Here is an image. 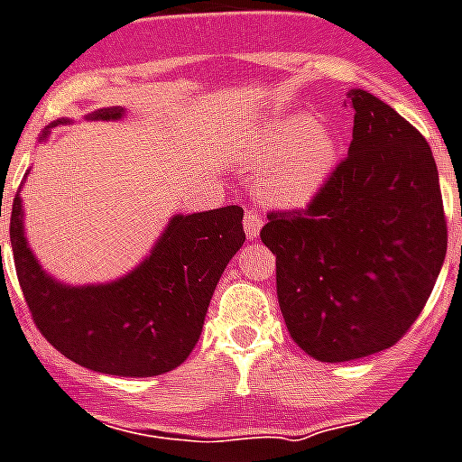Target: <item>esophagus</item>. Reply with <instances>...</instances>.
Returning <instances> with one entry per match:
<instances>
[{"instance_id":"obj_1","label":"esophagus","mask_w":462,"mask_h":462,"mask_svg":"<svg viewBox=\"0 0 462 462\" xmlns=\"http://www.w3.org/2000/svg\"><path fill=\"white\" fill-rule=\"evenodd\" d=\"M243 228H245L247 238L257 240L259 231H262V217H259L254 209H247L245 215H243Z\"/></svg>"}]
</instances>
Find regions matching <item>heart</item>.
<instances>
[{"instance_id": "heart-1", "label": "heart", "mask_w": 462, "mask_h": 462, "mask_svg": "<svg viewBox=\"0 0 462 462\" xmlns=\"http://www.w3.org/2000/svg\"><path fill=\"white\" fill-rule=\"evenodd\" d=\"M247 165L262 171L259 190L278 208H304L326 186L337 165V139L311 117L291 116L259 134Z\"/></svg>"}]
</instances>
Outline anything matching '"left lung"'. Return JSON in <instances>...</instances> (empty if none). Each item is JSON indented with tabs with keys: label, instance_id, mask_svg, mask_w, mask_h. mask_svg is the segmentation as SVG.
Returning <instances> with one entry per match:
<instances>
[{
	"label": "left lung",
	"instance_id": "1",
	"mask_svg": "<svg viewBox=\"0 0 462 462\" xmlns=\"http://www.w3.org/2000/svg\"><path fill=\"white\" fill-rule=\"evenodd\" d=\"M349 153L304 209L269 212L276 292L291 337L342 364L390 349L428 302L446 257L439 171L428 141L364 89L349 94Z\"/></svg>",
	"mask_w": 462,
	"mask_h": 462
}]
</instances>
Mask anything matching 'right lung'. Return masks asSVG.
Returning <instances> with one entry per match:
<instances>
[{
	"instance_id": "right-lung-1",
	"label": "right lung",
	"mask_w": 462,
	"mask_h": 462,
	"mask_svg": "<svg viewBox=\"0 0 462 462\" xmlns=\"http://www.w3.org/2000/svg\"><path fill=\"white\" fill-rule=\"evenodd\" d=\"M122 116L125 108L116 106L91 113L89 120ZM60 122L66 120L51 127ZM47 136L49 127L42 139ZM243 243L238 205L174 215L134 272L110 283L66 285L49 276L30 250L21 190L11 208L18 283L40 333L75 364L120 377L162 375L189 359L212 292Z\"/></svg>"
}]
</instances>
